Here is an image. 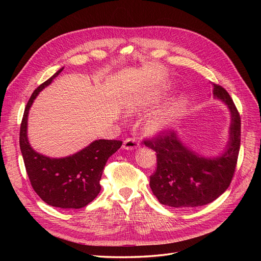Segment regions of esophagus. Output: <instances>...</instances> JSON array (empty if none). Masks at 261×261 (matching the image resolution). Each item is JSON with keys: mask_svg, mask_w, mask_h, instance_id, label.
I'll use <instances>...</instances> for the list:
<instances>
[{"mask_svg": "<svg viewBox=\"0 0 261 261\" xmlns=\"http://www.w3.org/2000/svg\"><path fill=\"white\" fill-rule=\"evenodd\" d=\"M139 146V143L135 138H126L123 143V148L126 150H133Z\"/></svg>", "mask_w": 261, "mask_h": 261, "instance_id": "34e87169", "label": "esophagus"}]
</instances>
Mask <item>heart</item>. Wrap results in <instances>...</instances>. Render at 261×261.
Returning a JSON list of instances; mask_svg holds the SVG:
<instances>
[{"mask_svg": "<svg viewBox=\"0 0 261 261\" xmlns=\"http://www.w3.org/2000/svg\"><path fill=\"white\" fill-rule=\"evenodd\" d=\"M175 115H176V111H175V110H172V111L169 112L168 114L154 118V120L150 121L148 123L149 129L151 130V132H154V133H158V132L162 130L163 128L167 127V125L170 123L171 118L174 117Z\"/></svg>", "mask_w": 261, "mask_h": 261, "instance_id": "1", "label": "heart"}]
</instances>
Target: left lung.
Segmentation results:
<instances>
[{
  "label": "left lung",
  "instance_id": "8db88e82",
  "mask_svg": "<svg viewBox=\"0 0 261 261\" xmlns=\"http://www.w3.org/2000/svg\"><path fill=\"white\" fill-rule=\"evenodd\" d=\"M212 93L230 109V140L224 153L203 158L186 147L177 134L163 129L145 146L156 152V169L150 187L162 204L175 208L200 207L216 200L230 186L241 147V116L232 98L222 86L212 84Z\"/></svg>",
  "mask_w": 261,
  "mask_h": 261
}]
</instances>
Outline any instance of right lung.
Listing matches in <instances>:
<instances>
[{
    "instance_id": "obj_1",
    "label": "right lung",
    "mask_w": 261,
    "mask_h": 261,
    "mask_svg": "<svg viewBox=\"0 0 261 261\" xmlns=\"http://www.w3.org/2000/svg\"><path fill=\"white\" fill-rule=\"evenodd\" d=\"M63 68L33 92L20 124L19 146L30 184L40 198L52 207L80 209L100 193V179L108 159L121 148V140L99 139L77 153L54 159L36 152L27 137L29 109L38 93L49 86Z\"/></svg>"
}]
</instances>
